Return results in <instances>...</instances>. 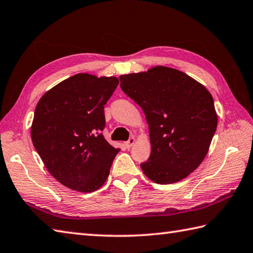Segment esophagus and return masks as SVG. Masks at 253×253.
I'll return each mask as SVG.
<instances>
[{
	"label": "esophagus",
	"mask_w": 253,
	"mask_h": 253,
	"mask_svg": "<svg viewBox=\"0 0 253 253\" xmlns=\"http://www.w3.org/2000/svg\"><path fill=\"white\" fill-rule=\"evenodd\" d=\"M134 143H135V138H134V137H130L125 144H126V146L127 148H131V147L134 145Z\"/></svg>",
	"instance_id": "esophagus-1"
}]
</instances>
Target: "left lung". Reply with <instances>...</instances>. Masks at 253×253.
<instances>
[{"label": "left lung", "instance_id": "left-lung-1", "mask_svg": "<svg viewBox=\"0 0 253 253\" xmlns=\"http://www.w3.org/2000/svg\"><path fill=\"white\" fill-rule=\"evenodd\" d=\"M120 82L148 123L152 152L141 164L146 177L169 184L189 176L203 162L217 127L212 95L192 77L165 66L121 75Z\"/></svg>", "mask_w": 253, "mask_h": 253}]
</instances>
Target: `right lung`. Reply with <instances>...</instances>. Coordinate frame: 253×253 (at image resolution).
I'll return each mask as SVG.
<instances>
[{
    "instance_id": "right-lung-1",
    "label": "right lung",
    "mask_w": 253,
    "mask_h": 253,
    "mask_svg": "<svg viewBox=\"0 0 253 253\" xmlns=\"http://www.w3.org/2000/svg\"><path fill=\"white\" fill-rule=\"evenodd\" d=\"M117 77L76 74L45 92L37 104L32 126L36 151L49 172L80 192L99 189L109 176L119 149L107 142L105 105Z\"/></svg>"
}]
</instances>
